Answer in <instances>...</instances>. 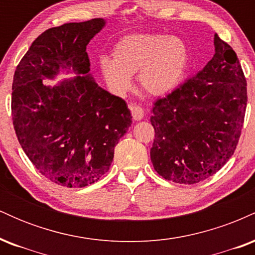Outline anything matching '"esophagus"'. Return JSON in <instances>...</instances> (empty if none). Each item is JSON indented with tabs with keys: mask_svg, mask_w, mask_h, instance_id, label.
<instances>
[{
	"mask_svg": "<svg viewBox=\"0 0 255 255\" xmlns=\"http://www.w3.org/2000/svg\"><path fill=\"white\" fill-rule=\"evenodd\" d=\"M129 109L131 111V116H133V119L135 121H140V120H142V118H144V109L141 107H139V105L129 104Z\"/></svg>",
	"mask_w": 255,
	"mask_h": 255,
	"instance_id": "esophagus-1",
	"label": "esophagus"
}]
</instances>
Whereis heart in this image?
I'll return each instance as SVG.
<instances>
[{
  "instance_id": "b5f03b06",
  "label": "heart",
  "mask_w": 255,
  "mask_h": 255,
  "mask_svg": "<svg viewBox=\"0 0 255 255\" xmlns=\"http://www.w3.org/2000/svg\"><path fill=\"white\" fill-rule=\"evenodd\" d=\"M189 64V49L178 37L164 34H130L120 39L113 61L101 62L102 74L116 95L131 89V75L148 95L165 96L182 83Z\"/></svg>"
}]
</instances>
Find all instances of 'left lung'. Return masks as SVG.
<instances>
[{
  "label": "left lung",
  "instance_id": "left-lung-1",
  "mask_svg": "<svg viewBox=\"0 0 255 255\" xmlns=\"http://www.w3.org/2000/svg\"><path fill=\"white\" fill-rule=\"evenodd\" d=\"M215 55L194 77L152 108L151 162L165 180L193 184L212 176L235 152L247 83L235 51L215 34Z\"/></svg>",
  "mask_w": 255,
  "mask_h": 255
}]
</instances>
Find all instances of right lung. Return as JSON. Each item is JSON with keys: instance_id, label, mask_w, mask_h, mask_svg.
<instances>
[{"instance_id": "1", "label": "right lung", "mask_w": 255, "mask_h": 255, "mask_svg": "<svg viewBox=\"0 0 255 255\" xmlns=\"http://www.w3.org/2000/svg\"><path fill=\"white\" fill-rule=\"evenodd\" d=\"M104 26V19H92L49 28L14 73L11 118L17 140L39 172L69 188L95 183L109 170L115 146L131 124L127 103L90 74L86 46ZM61 69L78 75L52 88L42 84Z\"/></svg>"}]
</instances>
